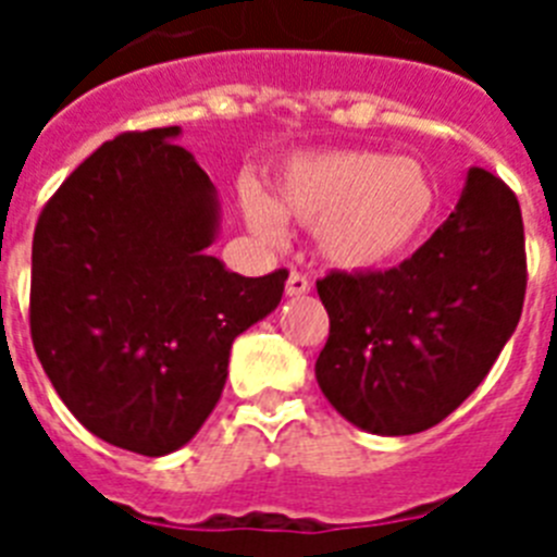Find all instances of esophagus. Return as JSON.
<instances>
[{
    "instance_id": "esophagus-1",
    "label": "esophagus",
    "mask_w": 557,
    "mask_h": 557,
    "mask_svg": "<svg viewBox=\"0 0 557 557\" xmlns=\"http://www.w3.org/2000/svg\"><path fill=\"white\" fill-rule=\"evenodd\" d=\"M309 289H312V282H309L304 273L293 270V273H289V278H287V295H307Z\"/></svg>"
}]
</instances>
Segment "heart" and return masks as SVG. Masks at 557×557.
<instances>
[{
  "instance_id": "1",
  "label": "heart",
  "mask_w": 557,
  "mask_h": 557,
  "mask_svg": "<svg viewBox=\"0 0 557 557\" xmlns=\"http://www.w3.org/2000/svg\"><path fill=\"white\" fill-rule=\"evenodd\" d=\"M435 206L424 166L373 150H321L289 159L275 175L273 198L243 186L253 231L278 236L282 218L314 225L323 259L368 270L396 259L421 234Z\"/></svg>"
}]
</instances>
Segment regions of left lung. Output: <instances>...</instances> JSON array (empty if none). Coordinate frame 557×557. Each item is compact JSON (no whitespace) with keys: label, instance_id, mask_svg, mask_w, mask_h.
<instances>
[{"label":"left lung","instance_id":"left-lung-1","mask_svg":"<svg viewBox=\"0 0 557 557\" xmlns=\"http://www.w3.org/2000/svg\"><path fill=\"white\" fill-rule=\"evenodd\" d=\"M524 289L519 200L474 166L449 220L398 268L318 278L329 312L318 385L359 430H430L488 376L519 323Z\"/></svg>","mask_w":557,"mask_h":557}]
</instances>
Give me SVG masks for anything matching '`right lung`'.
<instances>
[{"label": "right lung", "instance_id": "right-lung-1", "mask_svg": "<svg viewBox=\"0 0 557 557\" xmlns=\"http://www.w3.org/2000/svg\"><path fill=\"white\" fill-rule=\"evenodd\" d=\"M178 125L97 147L33 234L29 334L72 416L106 444L161 457L189 444L223 396L236 334L282 301L209 256L214 184Z\"/></svg>", "mask_w": 557, "mask_h": 557}]
</instances>
